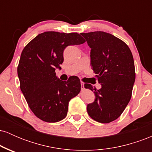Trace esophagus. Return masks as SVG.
Returning a JSON list of instances; mask_svg holds the SVG:
<instances>
[{"instance_id": "34e87169", "label": "esophagus", "mask_w": 152, "mask_h": 152, "mask_svg": "<svg viewBox=\"0 0 152 152\" xmlns=\"http://www.w3.org/2000/svg\"><path fill=\"white\" fill-rule=\"evenodd\" d=\"M81 88L83 89V88H84V84H83V82H81Z\"/></svg>"}]
</instances>
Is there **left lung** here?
Here are the masks:
<instances>
[{
  "label": "left lung",
  "mask_w": 152,
  "mask_h": 152,
  "mask_svg": "<svg viewBox=\"0 0 152 152\" xmlns=\"http://www.w3.org/2000/svg\"><path fill=\"white\" fill-rule=\"evenodd\" d=\"M91 48V66L102 88L88 83L86 88L95 94V101L87 105L91 118L107 124L121 116L128 105L135 81V67L129 46L113 35L95 31L81 33Z\"/></svg>",
  "instance_id": "obj_1"
}]
</instances>
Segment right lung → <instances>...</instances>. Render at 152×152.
<instances>
[{"mask_svg":"<svg viewBox=\"0 0 152 152\" xmlns=\"http://www.w3.org/2000/svg\"><path fill=\"white\" fill-rule=\"evenodd\" d=\"M84 42L77 33L46 31L38 34L23 50L17 69L20 90L31 111L42 121L54 123L64 119L69 101L79 94V78L63 81L55 70L64 61L66 46Z\"/></svg>","mask_w":152,"mask_h":152,"instance_id":"1","label":"right lung"}]
</instances>
